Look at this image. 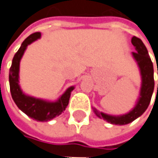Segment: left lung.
I'll use <instances>...</instances> for the list:
<instances>
[{
    "label": "left lung",
    "instance_id": "obj_1",
    "mask_svg": "<svg viewBox=\"0 0 158 158\" xmlns=\"http://www.w3.org/2000/svg\"><path fill=\"white\" fill-rule=\"evenodd\" d=\"M131 42L136 50V52H132V56L136 61V64L139 68L140 75H141V88L135 107L129 112L119 116L108 115L101 111H98L97 108H92L94 113L98 118H103L104 120L113 125H119V126L127 125L134 121L137 118H139L147 110L154 92V87H155L154 68L148 51L140 39L134 36L131 40Z\"/></svg>",
    "mask_w": 158,
    "mask_h": 158
}]
</instances>
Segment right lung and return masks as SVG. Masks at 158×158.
Instances as JSON below:
<instances>
[{
  "label": "right lung",
  "mask_w": 158,
  "mask_h": 158,
  "mask_svg": "<svg viewBox=\"0 0 158 158\" xmlns=\"http://www.w3.org/2000/svg\"><path fill=\"white\" fill-rule=\"evenodd\" d=\"M40 32L32 33L22 42L21 48L12 59V63L9 73V81L10 94L17 107L31 118L35 119L37 121L44 122L53 119L64 111L69 105L71 91L75 89V87L71 86L68 88L67 90L56 101H50L34 98L22 91L19 84L20 62L28 45L40 39Z\"/></svg>",
  "instance_id": "obj_1"
}]
</instances>
